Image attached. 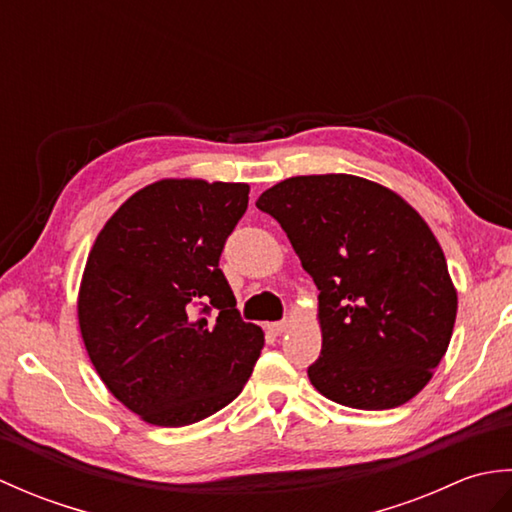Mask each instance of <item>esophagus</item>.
I'll list each match as a JSON object with an SVG mask.
<instances>
[{"label":"esophagus","instance_id":"obj_1","mask_svg":"<svg viewBox=\"0 0 512 512\" xmlns=\"http://www.w3.org/2000/svg\"><path fill=\"white\" fill-rule=\"evenodd\" d=\"M288 328H290V321L288 319L277 321V323H270V332H275V334H284Z\"/></svg>","mask_w":512,"mask_h":512}]
</instances>
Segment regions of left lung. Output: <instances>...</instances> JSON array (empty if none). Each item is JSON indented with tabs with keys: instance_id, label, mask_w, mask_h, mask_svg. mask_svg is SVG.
Wrapping results in <instances>:
<instances>
[{
	"instance_id": "left-lung-1",
	"label": "left lung",
	"mask_w": 512,
	"mask_h": 512,
	"mask_svg": "<svg viewBox=\"0 0 512 512\" xmlns=\"http://www.w3.org/2000/svg\"><path fill=\"white\" fill-rule=\"evenodd\" d=\"M319 288L314 389L352 409H394L429 383L453 334L458 292L436 235L372 180L297 176L259 195Z\"/></svg>"
}]
</instances>
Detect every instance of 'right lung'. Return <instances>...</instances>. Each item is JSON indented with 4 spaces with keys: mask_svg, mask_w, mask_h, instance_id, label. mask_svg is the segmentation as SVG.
<instances>
[{
    "mask_svg": "<svg viewBox=\"0 0 512 512\" xmlns=\"http://www.w3.org/2000/svg\"><path fill=\"white\" fill-rule=\"evenodd\" d=\"M248 191L242 182L158 180L107 220L88 255L76 303L85 350L105 387L156 427L226 407L264 347L220 270Z\"/></svg>",
    "mask_w": 512,
    "mask_h": 512,
    "instance_id": "right-lung-1",
    "label": "right lung"
}]
</instances>
